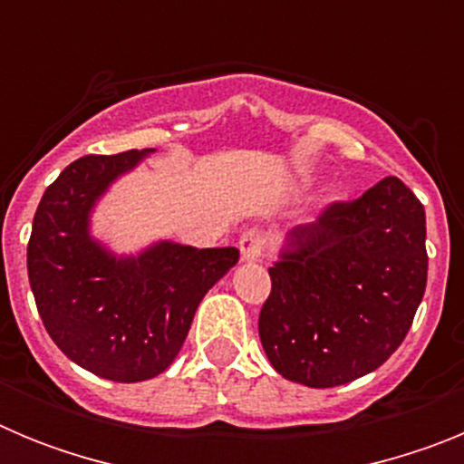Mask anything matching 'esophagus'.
Returning <instances> with one entry per match:
<instances>
[{
	"mask_svg": "<svg viewBox=\"0 0 464 464\" xmlns=\"http://www.w3.org/2000/svg\"><path fill=\"white\" fill-rule=\"evenodd\" d=\"M265 246H267V237L257 232V229H248L239 239V251L246 262H257L265 256Z\"/></svg>",
	"mask_w": 464,
	"mask_h": 464,
	"instance_id": "34e87169",
	"label": "esophagus"
}]
</instances>
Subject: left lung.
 <instances>
[{
  "instance_id": "8db88e82",
  "label": "left lung",
  "mask_w": 464,
  "mask_h": 464,
  "mask_svg": "<svg viewBox=\"0 0 464 464\" xmlns=\"http://www.w3.org/2000/svg\"><path fill=\"white\" fill-rule=\"evenodd\" d=\"M260 342L283 379L334 388L379 370L428 283L425 208L397 176L285 235Z\"/></svg>"
}]
</instances>
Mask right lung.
I'll return each instance as SVG.
<instances>
[{
  "label": "right lung",
  "mask_w": 464,
  "mask_h": 464,
  "mask_svg": "<svg viewBox=\"0 0 464 464\" xmlns=\"http://www.w3.org/2000/svg\"><path fill=\"white\" fill-rule=\"evenodd\" d=\"M153 149L76 160L41 197L27 244V274L44 327L83 370L137 383L174 362L204 295L239 251L155 241L116 256L90 235V216L111 183Z\"/></svg>",
  "instance_id": "right-lung-1"
}]
</instances>
